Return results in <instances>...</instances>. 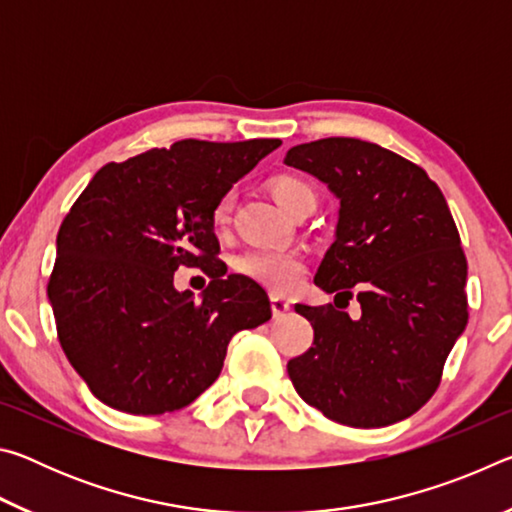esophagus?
Instances as JSON below:
<instances>
[{
  "mask_svg": "<svg viewBox=\"0 0 512 512\" xmlns=\"http://www.w3.org/2000/svg\"><path fill=\"white\" fill-rule=\"evenodd\" d=\"M271 309H273L275 318H282V316L289 314L291 302L287 298H282V296H271Z\"/></svg>",
  "mask_w": 512,
  "mask_h": 512,
  "instance_id": "obj_1",
  "label": "esophagus"
}]
</instances>
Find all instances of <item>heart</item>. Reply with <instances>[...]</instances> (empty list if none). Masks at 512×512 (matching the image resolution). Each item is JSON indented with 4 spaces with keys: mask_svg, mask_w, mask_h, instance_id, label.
<instances>
[{
    "mask_svg": "<svg viewBox=\"0 0 512 512\" xmlns=\"http://www.w3.org/2000/svg\"><path fill=\"white\" fill-rule=\"evenodd\" d=\"M271 194L275 203L282 207L284 212H291L293 207L302 201H316L314 189H311L305 180L296 176H277L271 180ZM230 216V196H225L214 207V223L223 225ZM237 268L241 275L250 277L262 287L271 289L273 293H289L300 284L302 275H305V259L293 250H253L239 257Z\"/></svg>",
    "mask_w": 512,
    "mask_h": 512,
    "instance_id": "1",
    "label": "heart"
}]
</instances>
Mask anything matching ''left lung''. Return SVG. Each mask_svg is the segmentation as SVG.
<instances>
[{"mask_svg": "<svg viewBox=\"0 0 512 512\" xmlns=\"http://www.w3.org/2000/svg\"><path fill=\"white\" fill-rule=\"evenodd\" d=\"M284 162L339 201L316 287L347 304L354 286L362 305L359 319L332 305H296L314 345L289 361L293 386L348 427L409 418L436 393L467 325V262L445 196L418 164L354 137L298 144Z\"/></svg>", "mask_w": 512, "mask_h": 512, "instance_id": "1", "label": "left lung"}]
</instances>
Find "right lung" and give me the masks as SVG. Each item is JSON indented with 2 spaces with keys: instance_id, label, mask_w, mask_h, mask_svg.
Masks as SVG:
<instances>
[{
  "instance_id": "obj_1",
  "label": "right lung",
  "mask_w": 512,
  "mask_h": 512,
  "mask_svg": "<svg viewBox=\"0 0 512 512\" xmlns=\"http://www.w3.org/2000/svg\"><path fill=\"white\" fill-rule=\"evenodd\" d=\"M280 140H183L101 167L65 216L47 296L58 339L92 395L160 415L221 375L232 336L271 320L246 275H225L214 207ZM178 265L213 277L201 301L172 287Z\"/></svg>"
}]
</instances>
